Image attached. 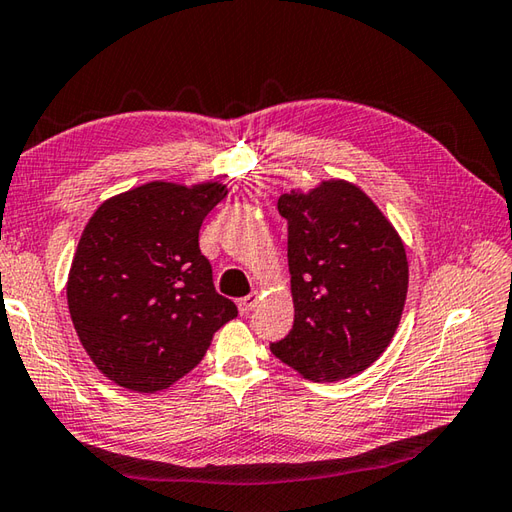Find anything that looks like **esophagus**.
Listing matches in <instances>:
<instances>
[{"instance_id": "1", "label": "esophagus", "mask_w": 512, "mask_h": 512, "mask_svg": "<svg viewBox=\"0 0 512 512\" xmlns=\"http://www.w3.org/2000/svg\"><path fill=\"white\" fill-rule=\"evenodd\" d=\"M256 302H258V291H252V294H249V296L238 300V311H241V314L245 316V314H249V311L256 307Z\"/></svg>"}]
</instances>
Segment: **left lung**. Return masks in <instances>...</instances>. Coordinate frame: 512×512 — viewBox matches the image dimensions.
I'll list each match as a JSON object with an SVG mask.
<instances>
[{"mask_svg":"<svg viewBox=\"0 0 512 512\" xmlns=\"http://www.w3.org/2000/svg\"><path fill=\"white\" fill-rule=\"evenodd\" d=\"M294 327L269 349L314 382L351 378L389 347L409 289L406 252L360 187L283 194Z\"/></svg>","mask_w":512,"mask_h":512,"instance_id":"left-lung-1","label":"left lung"}]
</instances>
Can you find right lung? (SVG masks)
Here are the masks:
<instances>
[{
  "label": "right lung",
  "mask_w": 512,
  "mask_h": 512,
  "mask_svg": "<svg viewBox=\"0 0 512 512\" xmlns=\"http://www.w3.org/2000/svg\"><path fill=\"white\" fill-rule=\"evenodd\" d=\"M225 194L218 183L154 181L110 198L83 229L66 289L70 318L92 362L119 387L168 389L238 316L198 247L205 216Z\"/></svg>",
  "instance_id": "obj_1"
}]
</instances>
